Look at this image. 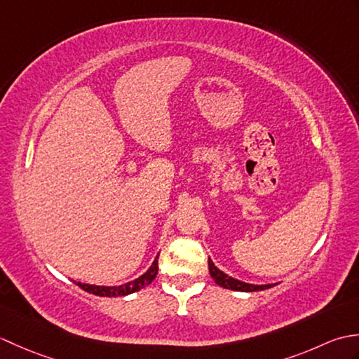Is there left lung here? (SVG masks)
Wrapping results in <instances>:
<instances>
[{
    "label": "left lung",
    "mask_w": 359,
    "mask_h": 359,
    "mask_svg": "<svg viewBox=\"0 0 359 359\" xmlns=\"http://www.w3.org/2000/svg\"><path fill=\"white\" fill-rule=\"evenodd\" d=\"M208 269H210L211 278L215 279L217 285L228 290H234V292H259V290H266L274 285V284L256 285V284H248V282H242L239 279H234L231 276H228V274H225L224 271H220L210 257H208Z\"/></svg>",
    "instance_id": "left-lung-1"
}]
</instances>
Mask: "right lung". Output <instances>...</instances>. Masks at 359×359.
Wrapping results in <instances>:
<instances>
[{
  "label": "right lung",
  "instance_id": "1",
  "mask_svg": "<svg viewBox=\"0 0 359 359\" xmlns=\"http://www.w3.org/2000/svg\"><path fill=\"white\" fill-rule=\"evenodd\" d=\"M158 271V255L156 256L154 262L151 264L149 269L144 271L142 276H139L134 280L125 282L121 285H112V287H106V285H93V284H83V282H75L80 288L85 290V292L90 294H97V296H106V297H117V296H126L139 292V290L144 288L149 285L152 280L156 279Z\"/></svg>",
  "mask_w": 359,
  "mask_h": 359
}]
</instances>
